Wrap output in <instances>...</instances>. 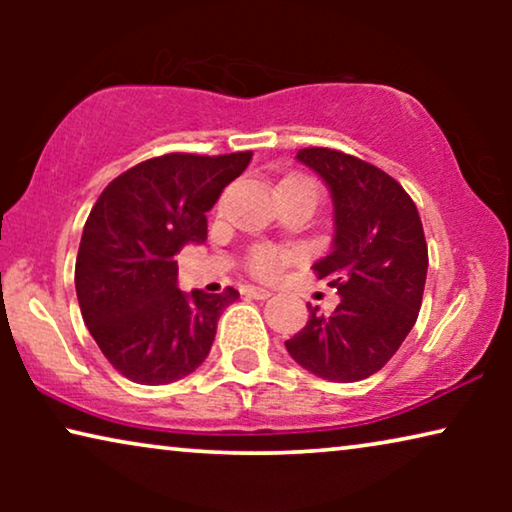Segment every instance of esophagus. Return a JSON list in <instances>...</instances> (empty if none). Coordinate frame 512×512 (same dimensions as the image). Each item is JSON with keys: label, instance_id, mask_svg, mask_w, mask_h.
<instances>
[{"label": "esophagus", "instance_id": "esophagus-1", "mask_svg": "<svg viewBox=\"0 0 512 512\" xmlns=\"http://www.w3.org/2000/svg\"><path fill=\"white\" fill-rule=\"evenodd\" d=\"M242 293L247 298H254V300H268L272 293L268 289H263V286H244Z\"/></svg>", "mask_w": 512, "mask_h": 512}]
</instances>
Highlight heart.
Here are the masks:
<instances>
[{"label": "heart", "instance_id": "heart-1", "mask_svg": "<svg viewBox=\"0 0 512 512\" xmlns=\"http://www.w3.org/2000/svg\"><path fill=\"white\" fill-rule=\"evenodd\" d=\"M289 179H298V181H307L303 177H289ZM310 184V181H307ZM286 263V254H282L279 249L272 247H258L251 251L249 256V268L256 277H275L277 270Z\"/></svg>", "mask_w": 512, "mask_h": 512}]
</instances>
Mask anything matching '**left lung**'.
Masks as SVG:
<instances>
[{
  "label": "left lung",
  "mask_w": 512,
  "mask_h": 512,
  "mask_svg": "<svg viewBox=\"0 0 512 512\" xmlns=\"http://www.w3.org/2000/svg\"><path fill=\"white\" fill-rule=\"evenodd\" d=\"M333 200V244L312 265L338 289L324 317L310 307L305 328L286 340L291 359L328 382H359L398 352L422 307L429 251L415 202L375 165L333 149H300Z\"/></svg>",
  "instance_id": "8db88e82"
}]
</instances>
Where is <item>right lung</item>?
<instances>
[{
  "mask_svg": "<svg viewBox=\"0 0 512 512\" xmlns=\"http://www.w3.org/2000/svg\"><path fill=\"white\" fill-rule=\"evenodd\" d=\"M249 160L251 151L167 153L130 167L97 198L76 256V298L97 347L128 380L170 384L207 359L240 293H184L174 256L207 240L205 214Z\"/></svg>",
  "mask_w": 512,
  "mask_h": 512,
  "instance_id": "1",
  "label": "right lung"
}]
</instances>
